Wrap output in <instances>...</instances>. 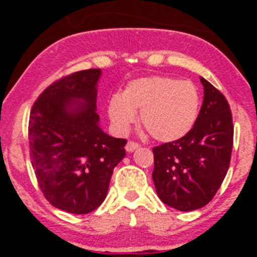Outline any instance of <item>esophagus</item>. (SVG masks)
<instances>
[{
    "instance_id": "1",
    "label": "esophagus",
    "mask_w": 257,
    "mask_h": 257,
    "mask_svg": "<svg viewBox=\"0 0 257 257\" xmlns=\"http://www.w3.org/2000/svg\"><path fill=\"white\" fill-rule=\"evenodd\" d=\"M138 148H139V144H138V143H135V142H128L126 144V151L128 152V153L136 151Z\"/></svg>"
}]
</instances>
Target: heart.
Masks as SVG:
<instances>
[{
  "label": "heart",
  "instance_id": "obj_1",
  "mask_svg": "<svg viewBox=\"0 0 257 257\" xmlns=\"http://www.w3.org/2000/svg\"><path fill=\"white\" fill-rule=\"evenodd\" d=\"M198 90L192 82L169 77H145L128 82L113 95L108 115L118 133H126L140 110V123L153 139L174 142L187 135L199 110Z\"/></svg>",
  "mask_w": 257,
  "mask_h": 257
}]
</instances>
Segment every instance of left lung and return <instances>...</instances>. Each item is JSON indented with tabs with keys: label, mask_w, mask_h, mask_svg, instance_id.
I'll list each match as a JSON object with an SVG mask.
<instances>
[{
	"label": "left lung",
	"mask_w": 257,
	"mask_h": 257,
	"mask_svg": "<svg viewBox=\"0 0 257 257\" xmlns=\"http://www.w3.org/2000/svg\"><path fill=\"white\" fill-rule=\"evenodd\" d=\"M203 103L192 130L154 147L152 178L165 205L179 211L206 206L225 178L233 148V119L225 96L201 77Z\"/></svg>",
	"instance_id": "8db88e82"
}]
</instances>
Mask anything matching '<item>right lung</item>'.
Returning a JSON list of instances; mask_svg holds the SVG:
<instances>
[{"instance_id": "1", "label": "right lung", "mask_w": 257, "mask_h": 257, "mask_svg": "<svg viewBox=\"0 0 257 257\" xmlns=\"http://www.w3.org/2000/svg\"><path fill=\"white\" fill-rule=\"evenodd\" d=\"M100 69L79 70L50 85L35 101L28 126L32 166L45 198L76 215L103 203L113 170L126 156V139L99 126Z\"/></svg>"}]
</instances>
